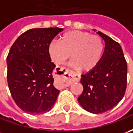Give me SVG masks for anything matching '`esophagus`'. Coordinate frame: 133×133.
Segmentation results:
<instances>
[{
  "label": "esophagus",
  "mask_w": 133,
  "mask_h": 133,
  "mask_svg": "<svg viewBox=\"0 0 133 133\" xmlns=\"http://www.w3.org/2000/svg\"><path fill=\"white\" fill-rule=\"evenodd\" d=\"M58 74L59 79L58 81V84L60 88L69 87L72 81H78L80 80L79 75L67 68H63Z\"/></svg>",
  "instance_id": "34e87169"
}]
</instances>
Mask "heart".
Instances as JSON below:
<instances>
[{"label": "heart", "instance_id": "b5f03b06", "mask_svg": "<svg viewBox=\"0 0 133 133\" xmlns=\"http://www.w3.org/2000/svg\"><path fill=\"white\" fill-rule=\"evenodd\" d=\"M59 42L53 41L48 46L49 55L56 65L63 64L72 55L75 67L89 72L98 65L104 53L101 38L87 32H67L60 37Z\"/></svg>", "mask_w": 133, "mask_h": 133}]
</instances>
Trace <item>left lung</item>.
<instances>
[{
  "label": "left lung",
  "instance_id": "left-lung-1",
  "mask_svg": "<svg viewBox=\"0 0 133 133\" xmlns=\"http://www.w3.org/2000/svg\"><path fill=\"white\" fill-rule=\"evenodd\" d=\"M105 48L98 65L81 75L84 90L80 105L91 113L99 114L112 109L123 98L127 89V64L121 45L107 35L98 32Z\"/></svg>",
  "mask_w": 133,
  "mask_h": 133
}]
</instances>
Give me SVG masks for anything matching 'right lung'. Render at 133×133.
<instances>
[{
  "mask_svg": "<svg viewBox=\"0 0 133 133\" xmlns=\"http://www.w3.org/2000/svg\"><path fill=\"white\" fill-rule=\"evenodd\" d=\"M63 29H31L21 34L9 52L7 82L11 95L21 110L30 114L48 112L59 94L53 85L48 46Z\"/></svg>",
  "mask_w": 133,
  "mask_h": 133,
  "instance_id": "1",
  "label": "right lung"
}]
</instances>
